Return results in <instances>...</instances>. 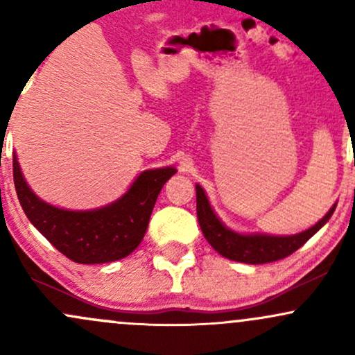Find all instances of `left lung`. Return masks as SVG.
I'll return each mask as SVG.
<instances>
[{"label": "left lung", "instance_id": "obj_1", "mask_svg": "<svg viewBox=\"0 0 355 355\" xmlns=\"http://www.w3.org/2000/svg\"><path fill=\"white\" fill-rule=\"evenodd\" d=\"M195 189H197V217L207 242L225 259L252 263V266L275 262V260L285 259V257L294 254L297 248L302 247L313 234H317L329 222L334 210H336V203H334L332 209L325 214L324 218L319 220L309 230L300 232L297 235H282V237L266 234L242 235L227 229L220 222L215 211L211 210L209 198H207L200 185H195Z\"/></svg>", "mask_w": 355, "mask_h": 355}]
</instances>
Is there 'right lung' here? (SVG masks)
Segmentation results:
<instances>
[{
    "instance_id": "add662e5",
    "label": "right lung",
    "mask_w": 355,
    "mask_h": 355,
    "mask_svg": "<svg viewBox=\"0 0 355 355\" xmlns=\"http://www.w3.org/2000/svg\"><path fill=\"white\" fill-rule=\"evenodd\" d=\"M175 173L173 166L146 170L116 202L101 209L73 211L36 197L13 155L15 189L24 214L53 247L76 263L115 262L132 254L144 239L162 187Z\"/></svg>"
}]
</instances>
